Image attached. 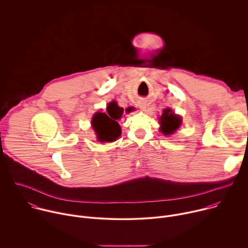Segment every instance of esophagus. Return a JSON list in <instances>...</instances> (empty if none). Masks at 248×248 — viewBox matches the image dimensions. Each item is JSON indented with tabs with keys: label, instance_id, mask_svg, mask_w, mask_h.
Returning a JSON list of instances; mask_svg holds the SVG:
<instances>
[{
	"label": "esophagus",
	"instance_id": "esophagus-1",
	"mask_svg": "<svg viewBox=\"0 0 248 248\" xmlns=\"http://www.w3.org/2000/svg\"><path fill=\"white\" fill-rule=\"evenodd\" d=\"M145 107H146V106H145L144 103H140V104H139V108H140V109H145Z\"/></svg>",
	"mask_w": 248,
	"mask_h": 248
}]
</instances>
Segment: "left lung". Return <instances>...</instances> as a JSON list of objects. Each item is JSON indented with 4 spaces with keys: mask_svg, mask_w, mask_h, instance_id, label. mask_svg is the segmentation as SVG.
<instances>
[{
    "mask_svg": "<svg viewBox=\"0 0 248 248\" xmlns=\"http://www.w3.org/2000/svg\"><path fill=\"white\" fill-rule=\"evenodd\" d=\"M161 122V131L165 134H171L174 130L178 129L182 124L181 118L179 116H175L171 113L170 109H165L163 115L160 119Z\"/></svg>",
    "mask_w": 248,
    "mask_h": 248,
    "instance_id": "obj_1",
    "label": "left lung"
}]
</instances>
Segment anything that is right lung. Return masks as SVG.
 I'll list each match as a JSON object with an SVG mask.
<instances>
[{
    "label": "right lung",
    "instance_id": "right-lung-1",
    "mask_svg": "<svg viewBox=\"0 0 248 248\" xmlns=\"http://www.w3.org/2000/svg\"><path fill=\"white\" fill-rule=\"evenodd\" d=\"M107 112L97 113L92 119V126L101 142H112L121 135V126L117 121L122 117L124 109L113 101L108 105Z\"/></svg>",
    "mask_w": 248,
    "mask_h": 248
}]
</instances>
